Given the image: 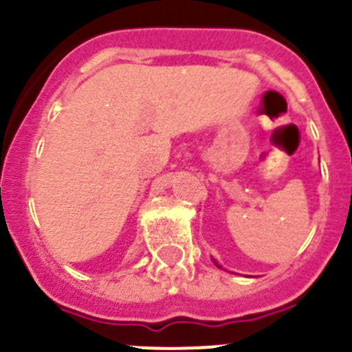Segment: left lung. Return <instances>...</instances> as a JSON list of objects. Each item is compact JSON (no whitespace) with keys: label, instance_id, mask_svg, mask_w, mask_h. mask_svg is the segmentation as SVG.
<instances>
[{"label":"left lung","instance_id":"1","mask_svg":"<svg viewBox=\"0 0 352 352\" xmlns=\"http://www.w3.org/2000/svg\"><path fill=\"white\" fill-rule=\"evenodd\" d=\"M214 264H217V263H214ZM217 266H219V264H217ZM219 268H220V266H219Z\"/></svg>","mask_w":352,"mask_h":352}]
</instances>
